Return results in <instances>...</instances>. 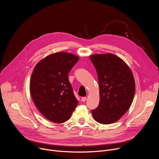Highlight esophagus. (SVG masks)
Wrapping results in <instances>:
<instances>
[{
	"label": "esophagus",
	"mask_w": 159,
	"mask_h": 159,
	"mask_svg": "<svg viewBox=\"0 0 159 159\" xmlns=\"http://www.w3.org/2000/svg\"><path fill=\"white\" fill-rule=\"evenodd\" d=\"M86 99H87V98H86V97H82V98H81V101H82V102H85V101H86Z\"/></svg>",
	"instance_id": "34e87169"
}]
</instances>
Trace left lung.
Masks as SVG:
<instances>
[{
    "label": "left lung",
    "instance_id": "left-lung-1",
    "mask_svg": "<svg viewBox=\"0 0 159 159\" xmlns=\"http://www.w3.org/2000/svg\"><path fill=\"white\" fill-rule=\"evenodd\" d=\"M89 58L96 69L100 89L99 106L91 111L93 118L104 125L115 123L129 109L134 96L132 71L114 54H94Z\"/></svg>",
    "mask_w": 159,
    "mask_h": 159
}]
</instances>
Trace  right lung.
I'll list each match as a JSON object with an SVG mask.
<instances>
[{"label":"right lung","mask_w":159,"mask_h":159,"mask_svg":"<svg viewBox=\"0 0 159 159\" xmlns=\"http://www.w3.org/2000/svg\"><path fill=\"white\" fill-rule=\"evenodd\" d=\"M79 60L75 55L57 52L43 58L33 70L30 85L32 99L41 114L52 122L67 121L78 104L68 74Z\"/></svg>","instance_id":"obj_1"}]
</instances>
